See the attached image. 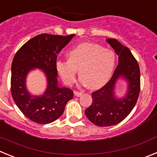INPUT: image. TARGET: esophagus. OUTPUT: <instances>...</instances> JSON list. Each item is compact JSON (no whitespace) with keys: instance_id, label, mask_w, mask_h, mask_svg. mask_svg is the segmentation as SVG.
Segmentation results:
<instances>
[{"instance_id":"34e87169","label":"esophagus","mask_w":157,"mask_h":157,"mask_svg":"<svg viewBox=\"0 0 157 157\" xmlns=\"http://www.w3.org/2000/svg\"><path fill=\"white\" fill-rule=\"evenodd\" d=\"M74 94L76 97H80V96L82 95V93L78 92V91H74Z\"/></svg>"}]
</instances>
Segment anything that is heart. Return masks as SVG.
<instances>
[{"instance_id":"b5f03b06","label":"heart","mask_w":157,"mask_h":157,"mask_svg":"<svg viewBox=\"0 0 157 157\" xmlns=\"http://www.w3.org/2000/svg\"><path fill=\"white\" fill-rule=\"evenodd\" d=\"M68 59L58 60L56 69L63 82L72 86L75 82L78 69L81 83L91 89L106 84L116 65L114 52L94 43H82L68 52Z\"/></svg>"}]
</instances>
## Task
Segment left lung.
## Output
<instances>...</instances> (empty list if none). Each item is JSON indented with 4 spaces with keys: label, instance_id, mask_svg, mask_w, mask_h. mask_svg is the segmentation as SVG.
Wrapping results in <instances>:
<instances>
[{
    "label": "left lung",
    "instance_id": "obj_1",
    "mask_svg": "<svg viewBox=\"0 0 157 157\" xmlns=\"http://www.w3.org/2000/svg\"><path fill=\"white\" fill-rule=\"evenodd\" d=\"M107 41L119 56V63L112 78L100 90L92 93L93 102L85 114L98 127H111L123 121L135 106L140 93V68L138 61L127 47L116 39ZM120 77L128 82V93L123 98L114 96V88Z\"/></svg>",
    "mask_w": 157,
    "mask_h": 157
}]
</instances>
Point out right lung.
<instances>
[{"label": "right lung", "mask_w": 157, "mask_h": 157, "mask_svg": "<svg viewBox=\"0 0 157 157\" xmlns=\"http://www.w3.org/2000/svg\"><path fill=\"white\" fill-rule=\"evenodd\" d=\"M75 35L39 34L25 43L14 56L11 76L12 98L22 113L34 123L48 124L56 120L73 98L71 89L59 86L56 64L58 53ZM34 68L41 69L47 75V89L41 96L31 95L25 88L27 74Z\"/></svg>", "instance_id": "1"}]
</instances>
